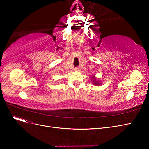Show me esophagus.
I'll return each mask as SVG.
<instances>
[{"mask_svg":"<svg viewBox=\"0 0 149 149\" xmlns=\"http://www.w3.org/2000/svg\"><path fill=\"white\" fill-rule=\"evenodd\" d=\"M74 70H75L76 71H80V68H78V67H76V68H75Z\"/></svg>","mask_w":149,"mask_h":149,"instance_id":"34e87169","label":"esophagus"}]
</instances>
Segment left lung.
<instances>
[{
    "label": "left lung",
    "mask_w": 149,
    "mask_h": 149,
    "mask_svg": "<svg viewBox=\"0 0 149 149\" xmlns=\"http://www.w3.org/2000/svg\"><path fill=\"white\" fill-rule=\"evenodd\" d=\"M91 78L93 79V82H94V84H96V85H99V84H100V83H99L98 81H97H97H95V78H94V77H92ZM94 80L95 81L94 82L93 81Z\"/></svg>",
    "instance_id": "left-lung-1"
}]
</instances>
